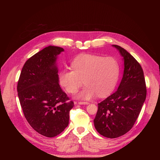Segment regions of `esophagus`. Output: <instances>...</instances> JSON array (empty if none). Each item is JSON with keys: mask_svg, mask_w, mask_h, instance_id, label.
Wrapping results in <instances>:
<instances>
[{"mask_svg": "<svg viewBox=\"0 0 160 160\" xmlns=\"http://www.w3.org/2000/svg\"><path fill=\"white\" fill-rule=\"evenodd\" d=\"M79 105H88V102H85V101H80V102H78Z\"/></svg>", "mask_w": 160, "mask_h": 160, "instance_id": "1", "label": "esophagus"}]
</instances>
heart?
I'll return each mask as SVG.
<instances>
[{"mask_svg":"<svg viewBox=\"0 0 160 160\" xmlns=\"http://www.w3.org/2000/svg\"><path fill=\"white\" fill-rule=\"evenodd\" d=\"M72 70L60 71L61 85L69 93H75L83 83L85 88L77 98L89 100L98 95L104 98L112 92L117 85L119 65L112 57H103L91 54H81L71 62Z\"/></svg>","mask_w":160,"mask_h":160,"instance_id":"obj_1","label":"heart"}]
</instances>
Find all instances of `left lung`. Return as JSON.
<instances>
[{
	"label": "left lung",
	"mask_w": 160,
	"mask_h": 160,
	"mask_svg": "<svg viewBox=\"0 0 160 160\" xmlns=\"http://www.w3.org/2000/svg\"><path fill=\"white\" fill-rule=\"evenodd\" d=\"M112 47L123 57V77L117 91L98 103V110L93 120L98 132L108 138L122 136L132 128L147 93L141 65L122 47L116 45Z\"/></svg>",
	"instance_id": "obj_1"
}]
</instances>
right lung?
Masks as SVG:
<instances>
[{"instance_id": "obj_1", "label": "right lung", "mask_w": 160, "mask_h": 160, "mask_svg": "<svg viewBox=\"0 0 160 160\" xmlns=\"http://www.w3.org/2000/svg\"><path fill=\"white\" fill-rule=\"evenodd\" d=\"M64 49L48 46L28 59L18 81L17 91L24 115L36 132L47 138L68 126L72 101L59 84L57 57Z\"/></svg>"}]
</instances>
